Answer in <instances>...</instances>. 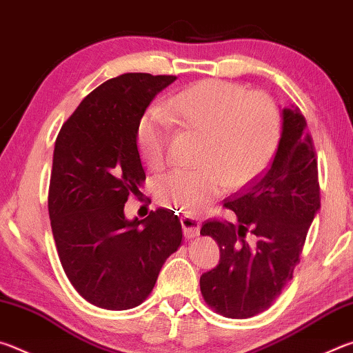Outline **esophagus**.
<instances>
[{
  "mask_svg": "<svg viewBox=\"0 0 353 353\" xmlns=\"http://www.w3.org/2000/svg\"><path fill=\"white\" fill-rule=\"evenodd\" d=\"M182 223V229H183V235L185 238H196L199 236V230H201V224L199 219L194 216H190V214H183L181 218Z\"/></svg>",
  "mask_w": 353,
  "mask_h": 353,
  "instance_id": "obj_1",
  "label": "esophagus"
}]
</instances>
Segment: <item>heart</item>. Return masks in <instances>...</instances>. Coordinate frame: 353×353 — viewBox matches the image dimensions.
Returning a JSON list of instances; mask_svg holds the SVG:
<instances>
[{
	"instance_id": "heart-1",
	"label": "heart",
	"mask_w": 353,
	"mask_h": 353,
	"mask_svg": "<svg viewBox=\"0 0 353 353\" xmlns=\"http://www.w3.org/2000/svg\"><path fill=\"white\" fill-rule=\"evenodd\" d=\"M174 123L202 135L199 166L159 176L154 188L160 204L187 214L205 208L224 185L238 190L252 182L271 163L282 135V117L271 97L204 79L143 113L137 146L149 168L165 166Z\"/></svg>"
}]
</instances>
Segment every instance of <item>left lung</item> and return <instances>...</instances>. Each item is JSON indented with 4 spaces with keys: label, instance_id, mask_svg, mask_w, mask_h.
<instances>
[{
    "label": "left lung",
    "instance_id": "obj_1",
    "mask_svg": "<svg viewBox=\"0 0 353 353\" xmlns=\"http://www.w3.org/2000/svg\"><path fill=\"white\" fill-rule=\"evenodd\" d=\"M318 160L299 107L282 110V135L270 168L224 202L238 223L208 219L201 235L219 246V265L201 276L207 305L232 319L265 312L292 279L321 208Z\"/></svg>",
    "mask_w": 353,
    "mask_h": 353
}]
</instances>
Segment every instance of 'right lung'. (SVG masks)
Listing matches in <instances>:
<instances>
[{"label":"right lung","mask_w":353,"mask_h":353,"mask_svg":"<svg viewBox=\"0 0 353 353\" xmlns=\"http://www.w3.org/2000/svg\"><path fill=\"white\" fill-rule=\"evenodd\" d=\"M176 76L126 73L101 83L57 135L48 194L59 259L74 290L99 308L129 310L151 294L165 260L182 243L177 214L157 208L124 216L146 181L137 126Z\"/></svg>","instance_id":"1"}]
</instances>
